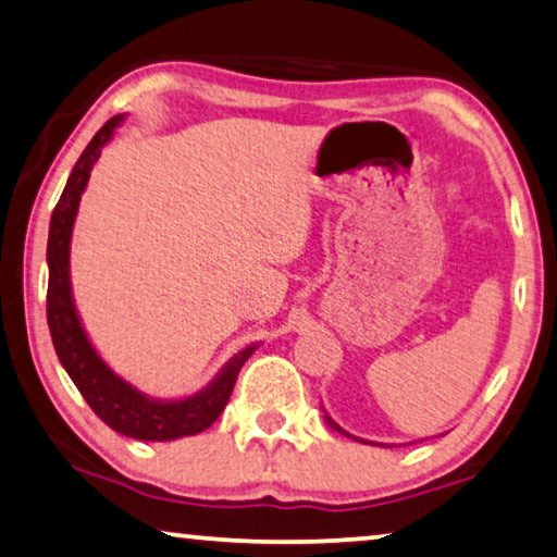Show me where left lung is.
<instances>
[{
	"label": "left lung",
	"mask_w": 557,
	"mask_h": 557,
	"mask_svg": "<svg viewBox=\"0 0 557 557\" xmlns=\"http://www.w3.org/2000/svg\"><path fill=\"white\" fill-rule=\"evenodd\" d=\"M326 423H329V425H331V428H333V431H338V433H344V435H348V433H346V431H344V428H341V425H336V423H333V421H331V418H329V416H326Z\"/></svg>",
	"instance_id": "8db88e82"
}]
</instances>
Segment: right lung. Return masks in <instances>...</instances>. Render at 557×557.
Here are the masks:
<instances>
[{"instance_id": "add662e5", "label": "right lung", "mask_w": 557, "mask_h": 557, "mask_svg": "<svg viewBox=\"0 0 557 557\" xmlns=\"http://www.w3.org/2000/svg\"><path fill=\"white\" fill-rule=\"evenodd\" d=\"M122 116H111L101 129L94 134L87 149L72 169L62 199L54 207L49 224V288H47V323L51 344L62 361L64 371L70 373L74 386L87 400L89 408L116 433L129 435L136 441H174L184 435H196L216 421L221 410L226 408L231 391L236 386L238 371L249 361L256 346H249L242 354L231 358V363L221 371L216 381L207 391L196 393L186 400L161 404L141 396L139 391L124 383L119 375L109 371V366L91 348L87 333H84L79 315L74 311L72 286H70V242L72 226L79 207L82 191L89 182L94 161L99 159L101 147L111 139Z\"/></svg>"}]
</instances>
